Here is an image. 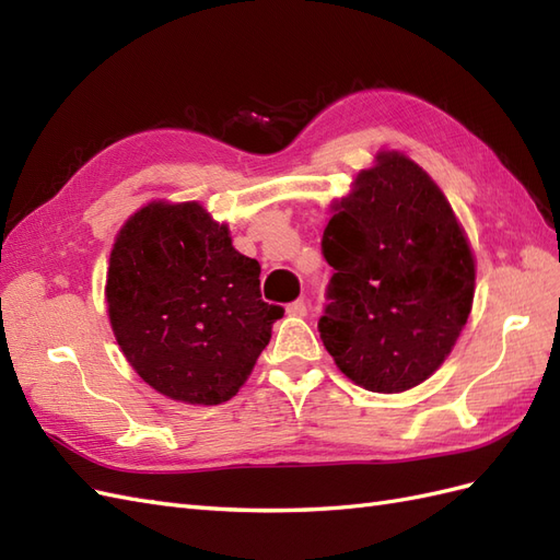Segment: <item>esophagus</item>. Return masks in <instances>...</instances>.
I'll list each match as a JSON object with an SVG mask.
<instances>
[{"instance_id": "obj_1", "label": "esophagus", "mask_w": 560, "mask_h": 560, "mask_svg": "<svg viewBox=\"0 0 560 560\" xmlns=\"http://www.w3.org/2000/svg\"><path fill=\"white\" fill-rule=\"evenodd\" d=\"M285 312H289L291 317H305V314H307V303H305V300H293V303L285 307Z\"/></svg>"}]
</instances>
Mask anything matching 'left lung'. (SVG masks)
<instances>
[{
  "label": "left lung",
  "mask_w": 560,
  "mask_h": 560,
  "mask_svg": "<svg viewBox=\"0 0 560 560\" xmlns=\"http://www.w3.org/2000/svg\"><path fill=\"white\" fill-rule=\"evenodd\" d=\"M324 348L352 383L402 393L433 376L468 322L476 260L450 200L407 155L383 151L334 208Z\"/></svg>",
  "instance_id": "8db88e82"
}]
</instances>
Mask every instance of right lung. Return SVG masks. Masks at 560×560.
Segmentation results:
<instances>
[{
  "label": "right lung",
  "instance_id": "1",
  "mask_svg": "<svg viewBox=\"0 0 560 560\" xmlns=\"http://www.w3.org/2000/svg\"><path fill=\"white\" fill-rule=\"evenodd\" d=\"M106 303L127 362L186 405L232 399L283 317L260 295V265L196 200H158L122 224Z\"/></svg>",
  "mask_w": 560,
  "mask_h": 560
}]
</instances>
